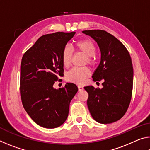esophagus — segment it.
Instances as JSON below:
<instances>
[{"instance_id": "esophagus-1", "label": "esophagus", "mask_w": 150, "mask_h": 150, "mask_svg": "<svg viewBox=\"0 0 150 150\" xmlns=\"http://www.w3.org/2000/svg\"><path fill=\"white\" fill-rule=\"evenodd\" d=\"M77 87H78V89L79 91H83V89H84V88H83V86L81 85H78Z\"/></svg>"}]
</instances>
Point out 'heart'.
<instances>
[{"label":"heart","mask_w":150,"mask_h":150,"mask_svg":"<svg viewBox=\"0 0 150 150\" xmlns=\"http://www.w3.org/2000/svg\"><path fill=\"white\" fill-rule=\"evenodd\" d=\"M74 49L77 52H80L86 55L85 62L90 65H94L95 59L94 55L96 53V46L93 41L88 39L81 40L77 41L74 44ZM73 52L69 47L66 46L62 52V62L64 67L69 65ZM90 70L87 67H74L67 72L66 79L68 81L75 83L81 84L84 82L85 79L90 75Z\"/></svg>","instance_id":"heart-1"}]
</instances>
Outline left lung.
Returning <instances> with one entry per match:
<instances>
[{
  "label": "left lung",
  "mask_w": 150,
  "mask_h": 150,
  "mask_svg": "<svg viewBox=\"0 0 150 150\" xmlns=\"http://www.w3.org/2000/svg\"><path fill=\"white\" fill-rule=\"evenodd\" d=\"M97 42L101 52L99 65L93 75L103 80V88L84 87L88 94L87 106L95 120L110 124L120 120L130 105L133 88V67L126 47L114 35L102 30H84Z\"/></svg>",
  "instance_id": "obj_1"
}]
</instances>
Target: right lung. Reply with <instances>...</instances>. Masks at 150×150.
Returning a JSON list of instances; mask_svg holds the SVG:
<instances>
[{
  "label": "right lung",
  "mask_w": 150,
  "mask_h": 150,
  "mask_svg": "<svg viewBox=\"0 0 150 150\" xmlns=\"http://www.w3.org/2000/svg\"><path fill=\"white\" fill-rule=\"evenodd\" d=\"M75 32L42 35L22 57L20 91L22 105L39 126L55 128L65 122L69 104L78 91L72 83L55 89V81L63 75L62 52Z\"/></svg>",
  "instance_id": "obj_1"
}]
</instances>
